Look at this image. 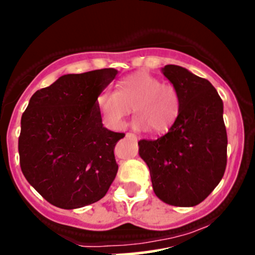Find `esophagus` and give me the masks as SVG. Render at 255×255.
Instances as JSON below:
<instances>
[{
  "mask_svg": "<svg viewBox=\"0 0 255 255\" xmlns=\"http://www.w3.org/2000/svg\"><path fill=\"white\" fill-rule=\"evenodd\" d=\"M126 138H128V139H137V137H135L133 133H127V134H126Z\"/></svg>",
  "mask_w": 255,
  "mask_h": 255,
  "instance_id": "34e87169",
  "label": "esophagus"
}]
</instances>
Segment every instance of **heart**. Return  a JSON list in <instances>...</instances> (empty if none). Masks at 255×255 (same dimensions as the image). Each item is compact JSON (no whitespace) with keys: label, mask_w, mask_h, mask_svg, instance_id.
Segmentation results:
<instances>
[{"label":"heart","mask_w":255,"mask_h":255,"mask_svg":"<svg viewBox=\"0 0 255 255\" xmlns=\"http://www.w3.org/2000/svg\"><path fill=\"white\" fill-rule=\"evenodd\" d=\"M132 107L137 115L133 122L135 128H149L150 132L160 134L177 122L180 98L174 86L160 82L159 78L145 71L122 78L118 82V91L107 88L97 97V108L103 121L115 129L125 126Z\"/></svg>","instance_id":"heart-1"}]
</instances>
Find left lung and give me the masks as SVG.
<instances>
[{
	"mask_svg": "<svg viewBox=\"0 0 255 255\" xmlns=\"http://www.w3.org/2000/svg\"><path fill=\"white\" fill-rule=\"evenodd\" d=\"M162 73L178 91L180 112L167 134L138 142L155 196L175 207H194L219 184L227 165L223 101L209 81L180 66Z\"/></svg>",
	"mask_w": 255,
	"mask_h": 255,
	"instance_id": "left-lung-1",
	"label": "left lung"
}]
</instances>
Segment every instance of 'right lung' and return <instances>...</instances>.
<instances>
[{
	"label": "right lung",
	"mask_w": 255,
	"mask_h": 255,
	"mask_svg": "<svg viewBox=\"0 0 255 255\" xmlns=\"http://www.w3.org/2000/svg\"><path fill=\"white\" fill-rule=\"evenodd\" d=\"M117 73L115 68H103L61 76L37 91L22 115V173L58 208L96 203L115 180L118 164L113 150L125 133L103 127L97 97Z\"/></svg>",
	"instance_id": "right-lung-1"
}]
</instances>
